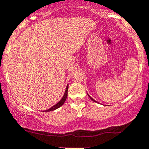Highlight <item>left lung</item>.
<instances>
[{
    "mask_svg": "<svg viewBox=\"0 0 149 149\" xmlns=\"http://www.w3.org/2000/svg\"><path fill=\"white\" fill-rule=\"evenodd\" d=\"M88 97H89V98H90V99H91V100H92V101H93V102H97V103H99V102H97V101H96V100H94V99H93V98H92V97H90V96H89V94H88Z\"/></svg>",
    "mask_w": 149,
    "mask_h": 149,
    "instance_id": "1",
    "label": "left lung"
}]
</instances>
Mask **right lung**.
<instances>
[{
  "mask_svg": "<svg viewBox=\"0 0 149 149\" xmlns=\"http://www.w3.org/2000/svg\"><path fill=\"white\" fill-rule=\"evenodd\" d=\"M68 84L67 86H66L65 93H64V95H63V97H62V99H61V100H60V101L58 102L56 104L53 105L52 107H50L49 109H47V110H44L43 112H50V111H54V110H55V109H58V108H59L60 107L62 106V105L64 104V102H65L66 98H67V97H68Z\"/></svg>",
  "mask_w": 149,
  "mask_h": 149,
  "instance_id": "right-lung-1",
  "label": "right lung"
}]
</instances>
